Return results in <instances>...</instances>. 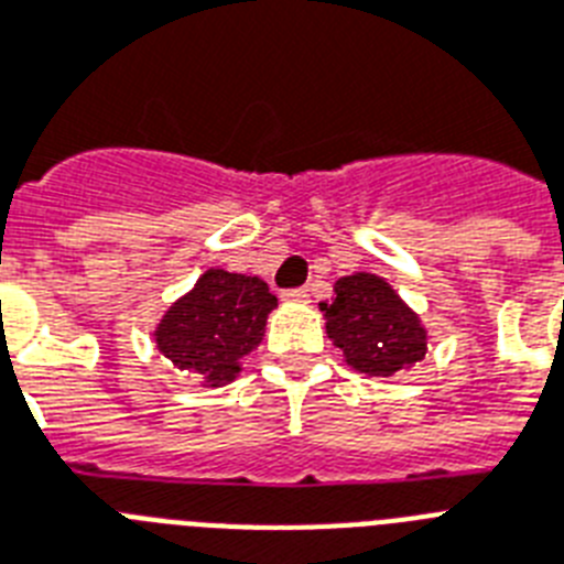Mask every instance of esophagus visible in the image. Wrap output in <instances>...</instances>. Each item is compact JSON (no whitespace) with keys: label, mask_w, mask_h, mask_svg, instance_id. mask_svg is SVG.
Returning <instances> with one entry per match:
<instances>
[{"label":"esophagus","mask_w":564,"mask_h":564,"mask_svg":"<svg viewBox=\"0 0 564 564\" xmlns=\"http://www.w3.org/2000/svg\"><path fill=\"white\" fill-rule=\"evenodd\" d=\"M282 296H285L288 303H308V288H291Z\"/></svg>","instance_id":"34e87169"}]
</instances>
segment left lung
<instances>
[{"label": "left lung", "instance_id": "left-lung-1", "mask_svg": "<svg viewBox=\"0 0 564 564\" xmlns=\"http://www.w3.org/2000/svg\"><path fill=\"white\" fill-rule=\"evenodd\" d=\"M326 335L346 364L369 378H393L425 358L427 328L393 285L376 273L335 282V300L319 303Z\"/></svg>", "mask_w": 564, "mask_h": 564}]
</instances>
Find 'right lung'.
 <instances>
[{
    "label": "right lung",
    "instance_id": "right-lung-1",
    "mask_svg": "<svg viewBox=\"0 0 564 564\" xmlns=\"http://www.w3.org/2000/svg\"><path fill=\"white\" fill-rule=\"evenodd\" d=\"M276 296L268 282L245 273L209 268L154 328L156 349L183 372H195L206 387L236 381L241 364L264 337Z\"/></svg>",
    "mask_w": 564,
    "mask_h": 564
}]
</instances>
